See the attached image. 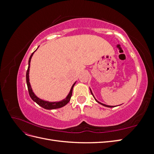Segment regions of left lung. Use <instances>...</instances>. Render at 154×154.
<instances>
[{
	"instance_id": "left-lung-1",
	"label": "left lung",
	"mask_w": 154,
	"mask_h": 154,
	"mask_svg": "<svg viewBox=\"0 0 154 154\" xmlns=\"http://www.w3.org/2000/svg\"><path fill=\"white\" fill-rule=\"evenodd\" d=\"M90 91H91V94L93 96V97H94V100L97 102V103H100V104H101V105H102L103 106H106V107H114V106H110V105H105V104H103V103H101V102H100V101H97L96 98H95V97H94V94H93V93H92V91H91V89L90 88Z\"/></svg>"
}]
</instances>
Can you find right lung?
Instances as JSON below:
<instances>
[{
	"instance_id": "1",
	"label": "right lung",
	"mask_w": 154,
	"mask_h": 154,
	"mask_svg": "<svg viewBox=\"0 0 154 154\" xmlns=\"http://www.w3.org/2000/svg\"><path fill=\"white\" fill-rule=\"evenodd\" d=\"M39 47V46H38ZM38 47L37 48V49L38 48ZM37 49L34 51L33 53L31 54V55L30 56V57L29 58V62H28V68H27V72H26V83H27V88H28V91H29V94L31 97V98L35 102L38 104V105H40V106L43 107L44 109H48V110H52V109H59V108H61V107L66 105L71 100V97L72 96V89H73V87L75 85V83H74V84L72 85V86L71 87V90H70V92H69L68 95L66 96V97L65 99H63L62 101H54V102H50L48 101H45L42 100L39 97H37L35 94V93L32 91V89L31 88V84H30V82H29V68H30V63H31V58L32 57V55H33L35 51L37 50Z\"/></svg>"
}]
</instances>
